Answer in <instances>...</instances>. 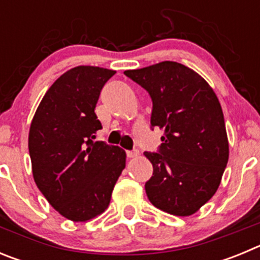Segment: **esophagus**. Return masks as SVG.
<instances>
[{
  "label": "esophagus",
  "mask_w": 260,
  "mask_h": 260,
  "mask_svg": "<svg viewBox=\"0 0 260 260\" xmlns=\"http://www.w3.org/2000/svg\"><path fill=\"white\" fill-rule=\"evenodd\" d=\"M126 155H127V157H130V158H134V157H138V156H139V152H138L137 150H133V151H126Z\"/></svg>",
  "instance_id": "34e87169"
}]
</instances>
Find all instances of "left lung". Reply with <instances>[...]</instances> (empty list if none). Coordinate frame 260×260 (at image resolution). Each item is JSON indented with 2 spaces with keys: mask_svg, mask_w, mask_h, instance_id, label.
Masks as SVG:
<instances>
[{
  "mask_svg": "<svg viewBox=\"0 0 260 260\" xmlns=\"http://www.w3.org/2000/svg\"><path fill=\"white\" fill-rule=\"evenodd\" d=\"M123 74L152 100L151 127L164 132L157 152H144L153 173L146 182L151 203L164 212L190 216L207 203L229 157L224 114L210 84L173 61Z\"/></svg>",
  "mask_w": 260,
  "mask_h": 260,
  "instance_id": "left-lung-1",
  "label": "left lung"
}]
</instances>
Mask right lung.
<instances>
[{
    "mask_svg": "<svg viewBox=\"0 0 260 260\" xmlns=\"http://www.w3.org/2000/svg\"><path fill=\"white\" fill-rule=\"evenodd\" d=\"M114 74L96 66L66 71L47 91L29 127L34 180L50 206L73 221L107 210L126 164L118 146L95 141L103 128L96 103Z\"/></svg>",
    "mask_w": 260,
    "mask_h": 260,
    "instance_id": "right-lung-1",
    "label": "right lung"
}]
</instances>
